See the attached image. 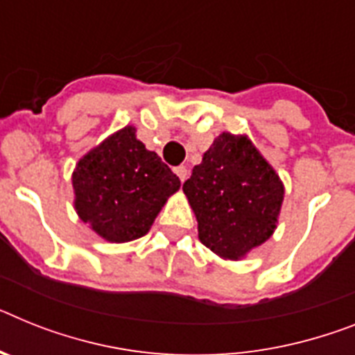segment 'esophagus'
<instances>
[{"mask_svg": "<svg viewBox=\"0 0 355 355\" xmlns=\"http://www.w3.org/2000/svg\"><path fill=\"white\" fill-rule=\"evenodd\" d=\"M175 173H177L178 178H180V182H186L187 177H189V169H187L186 166H178V168L175 169Z\"/></svg>", "mask_w": 355, "mask_h": 355, "instance_id": "1", "label": "esophagus"}]
</instances>
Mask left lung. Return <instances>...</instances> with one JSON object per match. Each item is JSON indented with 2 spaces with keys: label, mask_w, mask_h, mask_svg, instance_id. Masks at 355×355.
<instances>
[{
  "label": "left lung",
  "mask_w": 355,
  "mask_h": 355,
  "mask_svg": "<svg viewBox=\"0 0 355 355\" xmlns=\"http://www.w3.org/2000/svg\"><path fill=\"white\" fill-rule=\"evenodd\" d=\"M198 240L223 260H242L278 227L285 186L247 135L223 132L182 187Z\"/></svg>",
  "instance_id": "left-lung-1"
}]
</instances>
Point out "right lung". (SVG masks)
Wrapping results in <instances>:
<instances>
[{
  "instance_id": "1",
  "label": "right lung",
  "mask_w": 355,
  "mask_h": 355,
  "mask_svg": "<svg viewBox=\"0 0 355 355\" xmlns=\"http://www.w3.org/2000/svg\"><path fill=\"white\" fill-rule=\"evenodd\" d=\"M135 126H124L83 155L71 173L77 216L106 242L144 236L180 180L155 151L146 150Z\"/></svg>"
}]
</instances>
